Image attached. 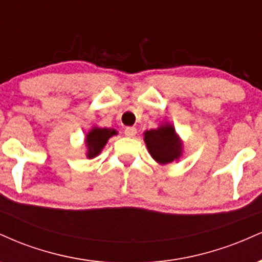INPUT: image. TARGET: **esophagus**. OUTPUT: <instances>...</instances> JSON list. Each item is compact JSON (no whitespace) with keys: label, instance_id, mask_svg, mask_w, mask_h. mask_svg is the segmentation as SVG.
Returning a JSON list of instances; mask_svg holds the SVG:
<instances>
[{"label":"esophagus","instance_id":"obj_1","mask_svg":"<svg viewBox=\"0 0 262 262\" xmlns=\"http://www.w3.org/2000/svg\"><path fill=\"white\" fill-rule=\"evenodd\" d=\"M124 134L127 135V137H134V135L137 134V129L134 127H125Z\"/></svg>","mask_w":262,"mask_h":262}]
</instances>
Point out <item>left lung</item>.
I'll use <instances>...</instances> for the list:
<instances>
[{
    "instance_id": "1",
    "label": "left lung",
    "mask_w": 262,
    "mask_h": 262,
    "mask_svg": "<svg viewBox=\"0 0 262 262\" xmlns=\"http://www.w3.org/2000/svg\"><path fill=\"white\" fill-rule=\"evenodd\" d=\"M144 140L150 154L160 164H169L181 155V141L169 124L145 132Z\"/></svg>"
}]
</instances>
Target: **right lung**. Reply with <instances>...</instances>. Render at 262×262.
I'll use <instances>...</instances> for the list:
<instances>
[{
    "label": "right lung",
    "mask_w": 262,
    "mask_h": 262,
    "mask_svg": "<svg viewBox=\"0 0 262 262\" xmlns=\"http://www.w3.org/2000/svg\"><path fill=\"white\" fill-rule=\"evenodd\" d=\"M117 132L114 129L107 128H93L89 134L86 135V144H87V156L89 158H95L101 152L102 148L106 145L107 140Z\"/></svg>",
    "instance_id": "1"
}]
</instances>
